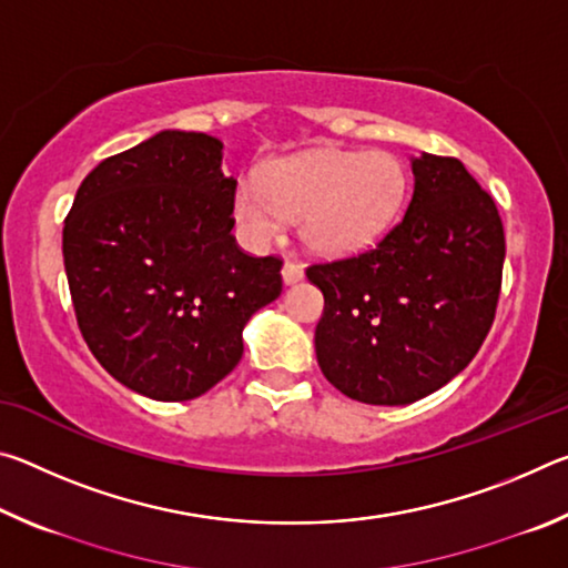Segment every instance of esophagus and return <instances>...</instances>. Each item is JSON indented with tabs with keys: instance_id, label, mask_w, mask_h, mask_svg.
<instances>
[{
	"instance_id": "1",
	"label": "esophagus",
	"mask_w": 568,
	"mask_h": 568,
	"mask_svg": "<svg viewBox=\"0 0 568 568\" xmlns=\"http://www.w3.org/2000/svg\"><path fill=\"white\" fill-rule=\"evenodd\" d=\"M297 281H303V267L297 263H285L283 265V283L295 285Z\"/></svg>"
}]
</instances>
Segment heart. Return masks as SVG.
<instances>
[{"label": "heart", "mask_w": 568, "mask_h": 568, "mask_svg": "<svg viewBox=\"0 0 568 568\" xmlns=\"http://www.w3.org/2000/svg\"><path fill=\"white\" fill-rule=\"evenodd\" d=\"M406 190L408 172L386 150H307L267 162L261 180H240L233 217L250 245L271 243L285 220H297L313 255L345 257L386 235Z\"/></svg>", "instance_id": "1"}]
</instances>
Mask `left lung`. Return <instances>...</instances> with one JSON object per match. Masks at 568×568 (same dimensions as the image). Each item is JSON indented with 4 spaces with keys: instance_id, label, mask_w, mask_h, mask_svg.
Wrapping results in <instances>:
<instances>
[{
    "instance_id": "obj_1",
    "label": "left lung",
    "mask_w": 568,
    "mask_h": 568,
    "mask_svg": "<svg viewBox=\"0 0 568 568\" xmlns=\"http://www.w3.org/2000/svg\"><path fill=\"white\" fill-rule=\"evenodd\" d=\"M413 197L381 243L307 267L315 355L343 396L406 406L444 388L491 331L506 257L496 203L456 158H410Z\"/></svg>"
}]
</instances>
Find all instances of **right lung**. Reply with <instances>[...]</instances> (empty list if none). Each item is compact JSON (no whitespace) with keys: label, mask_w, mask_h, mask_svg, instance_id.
Here are the masks:
<instances>
[{"label":"right lung","mask_w":568,"mask_h":568,"mask_svg":"<svg viewBox=\"0 0 568 568\" xmlns=\"http://www.w3.org/2000/svg\"><path fill=\"white\" fill-rule=\"evenodd\" d=\"M235 185L217 138L162 130L77 190L62 230L77 325L140 396H203L243 358L247 321L283 291V263L245 255L230 235Z\"/></svg>","instance_id":"add662e5"}]
</instances>
